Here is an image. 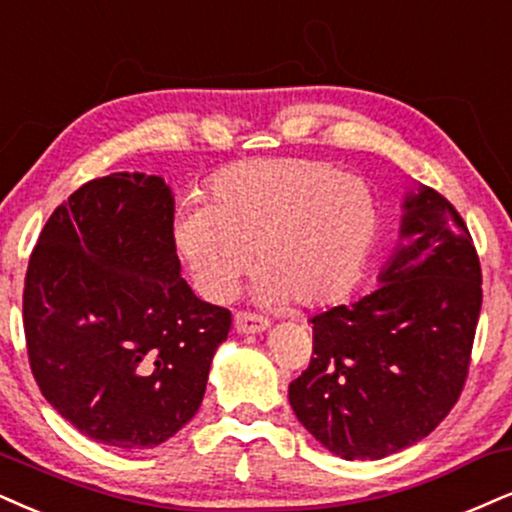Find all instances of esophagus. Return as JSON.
<instances>
[{
	"mask_svg": "<svg viewBox=\"0 0 512 512\" xmlns=\"http://www.w3.org/2000/svg\"><path fill=\"white\" fill-rule=\"evenodd\" d=\"M270 327L268 320L258 318L254 313H237L235 315V330L239 334H258V332H266Z\"/></svg>",
	"mask_w": 512,
	"mask_h": 512,
	"instance_id": "obj_1",
	"label": "esophagus"
}]
</instances>
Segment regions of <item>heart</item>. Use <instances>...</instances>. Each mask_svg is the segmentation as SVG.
Returning a JSON list of instances; mask_svg holds the SVG:
<instances>
[{"mask_svg": "<svg viewBox=\"0 0 512 512\" xmlns=\"http://www.w3.org/2000/svg\"><path fill=\"white\" fill-rule=\"evenodd\" d=\"M382 235L375 189L334 163L256 159L220 170L173 220L175 254L206 299L237 292L254 251L263 306L323 308L361 282Z\"/></svg>", "mask_w": 512, "mask_h": 512, "instance_id": "b5f03b06", "label": "heart"}]
</instances>
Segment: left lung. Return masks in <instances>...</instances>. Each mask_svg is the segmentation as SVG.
<instances>
[{"instance_id":"1","label":"left lung","mask_w":512,"mask_h":512,"mask_svg":"<svg viewBox=\"0 0 512 512\" xmlns=\"http://www.w3.org/2000/svg\"><path fill=\"white\" fill-rule=\"evenodd\" d=\"M401 208L380 287L311 318V363L289 384L301 425L344 460H380L425 439L468 377L482 311L472 237L430 187L410 189Z\"/></svg>"}]
</instances>
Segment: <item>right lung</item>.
Instances as JSON below:
<instances>
[{"instance_id":"right-lung-1","label":"right lung","mask_w":512,"mask_h":512,"mask_svg":"<svg viewBox=\"0 0 512 512\" xmlns=\"http://www.w3.org/2000/svg\"><path fill=\"white\" fill-rule=\"evenodd\" d=\"M175 197L111 173L56 206L25 275L23 327L42 396L113 449H154L197 415L232 318L182 280Z\"/></svg>"}]
</instances>
